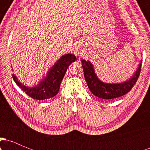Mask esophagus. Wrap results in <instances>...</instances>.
<instances>
[{"mask_svg":"<svg viewBox=\"0 0 150 150\" xmlns=\"http://www.w3.org/2000/svg\"><path fill=\"white\" fill-rule=\"evenodd\" d=\"M75 53H76V54H79V53H80V49H79V48H75Z\"/></svg>","mask_w":150,"mask_h":150,"instance_id":"esophagus-1","label":"esophagus"}]
</instances>
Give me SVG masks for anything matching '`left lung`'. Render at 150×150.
I'll use <instances>...</instances> for the list:
<instances>
[{"mask_svg":"<svg viewBox=\"0 0 150 150\" xmlns=\"http://www.w3.org/2000/svg\"><path fill=\"white\" fill-rule=\"evenodd\" d=\"M81 62L89 89L94 95L104 99H111L120 97L130 92L138 79L142 66V63H140L135 75L126 82L122 83L109 84L101 82L98 78L94 72L93 65L89 61H86L85 60H82Z\"/></svg>","mask_w":150,"mask_h":150,"instance_id":"1","label":"left lung"}]
</instances>
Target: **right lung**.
<instances>
[{
	"mask_svg": "<svg viewBox=\"0 0 150 150\" xmlns=\"http://www.w3.org/2000/svg\"><path fill=\"white\" fill-rule=\"evenodd\" d=\"M76 60V56L71 53L63 56L49 70L46 77L39 82V85L34 87H27L22 85L14 74H13V78L22 91L32 99L37 100L49 99L58 94L60 85L67 69L69 65Z\"/></svg>",
	"mask_w": 150,
	"mask_h": 150,
	"instance_id": "add662e5",
	"label": "right lung"
}]
</instances>
